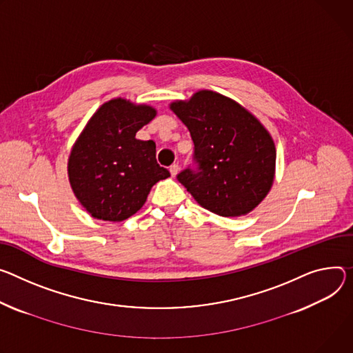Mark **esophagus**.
I'll list each match as a JSON object with an SVG mask.
<instances>
[{
    "instance_id": "1",
    "label": "esophagus",
    "mask_w": 353,
    "mask_h": 353,
    "mask_svg": "<svg viewBox=\"0 0 353 353\" xmlns=\"http://www.w3.org/2000/svg\"><path fill=\"white\" fill-rule=\"evenodd\" d=\"M169 170H170V174H172V177H176V174L179 173V165H176V163H174V165H172Z\"/></svg>"
}]
</instances>
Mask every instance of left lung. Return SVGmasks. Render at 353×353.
Here are the masks:
<instances>
[{
    "label": "left lung",
    "instance_id": "obj_1",
    "mask_svg": "<svg viewBox=\"0 0 353 353\" xmlns=\"http://www.w3.org/2000/svg\"><path fill=\"white\" fill-rule=\"evenodd\" d=\"M170 110L187 126L194 143L197 172L177 179L205 210L241 216L269 194L276 173V146L263 123L235 100L200 90Z\"/></svg>",
    "mask_w": 353,
    "mask_h": 353
}]
</instances>
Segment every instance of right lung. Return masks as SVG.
Listing matches in <instances>:
<instances>
[{
    "label": "right lung",
    "mask_w": 353,
    "mask_h": 353,
    "mask_svg": "<svg viewBox=\"0 0 353 353\" xmlns=\"http://www.w3.org/2000/svg\"><path fill=\"white\" fill-rule=\"evenodd\" d=\"M156 110L126 99L104 103L85 123L68 162L73 193L97 219L121 222L138 212L160 180L170 177L156 162L153 141L135 138Z\"/></svg>",
    "instance_id": "add662e5"
}]
</instances>
